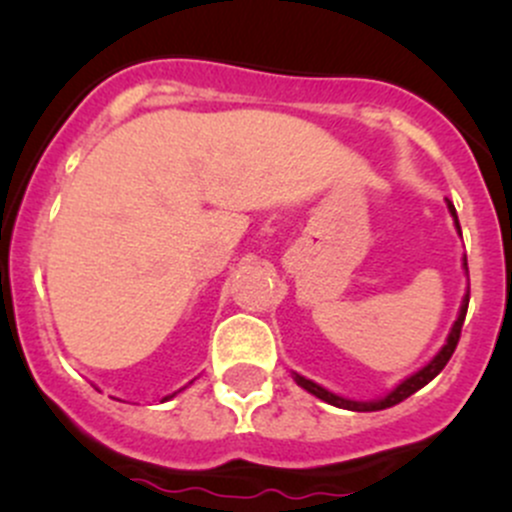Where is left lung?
Instances as JSON below:
<instances>
[{"label": "left lung", "mask_w": 512, "mask_h": 512, "mask_svg": "<svg viewBox=\"0 0 512 512\" xmlns=\"http://www.w3.org/2000/svg\"><path fill=\"white\" fill-rule=\"evenodd\" d=\"M446 207H449V212H451V217H453V224H456V231H458V234H461V224H458V214H456V207H453V204L449 202V199H446ZM463 271L468 273V263H466V256H463ZM468 295H471V293H468V291H466V295H463V300H461V310H458V318H456V323H453V328H451L449 337H446L444 347H441V350L436 352V355L431 357V360L426 362V365L421 367V370H416L414 374H409L407 379H402V382H399L397 387L392 389V392H389V394H384V397H379V399H372V402H355V399L340 397V394H335V392H330V389L320 387V384H315L313 379L303 377V374H298V372H293V379H295V384H298V387H303L305 392L315 394V397H318V399H323V402L333 404V407H340V409H350V412H379V409H387V407H394V404L404 402V399H407V397H412L414 392H419L421 387H426V384H429L431 379L436 377V374H439L441 370H444V367H446V362L451 360L453 350H456V345H458V337H461L463 320H466V310H468Z\"/></svg>", "instance_id": "obj_1"}]
</instances>
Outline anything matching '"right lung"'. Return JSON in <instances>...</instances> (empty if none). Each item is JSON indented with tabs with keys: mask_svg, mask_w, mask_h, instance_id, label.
<instances>
[{
	"mask_svg": "<svg viewBox=\"0 0 512 512\" xmlns=\"http://www.w3.org/2000/svg\"><path fill=\"white\" fill-rule=\"evenodd\" d=\"M177 394V392H175ZM175 394H170V397H165V399H162V402H167V399H172V397H175Z\"/></svg>",
	"mask_w": 512,
	"mask_h": 512,
	"instance_id": "1",
	"label": "right lung"
}]
</instances>
